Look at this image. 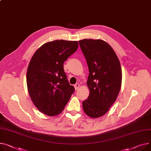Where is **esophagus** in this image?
Instances as JSON below:
<instances>
[{
  "label": "esophagus",
  "mask_w": 151,
  "mask_h": 151,
  "mask_svg": "<svg viewBox=\"0 0 151 151\" xmlns=\"http://www.w3.org/2000/svg\"><path fill=\"white\" fill-rule=\"evenodd\" d=\"M74 87H75V90H77V89H78L79 87V84L78 83H76V84H75Z\"/></svg>",
  "instance_id": "1"
}]
</instances>
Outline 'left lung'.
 <instances>
[{"label":"left lung","mask_w":151,"mask_h":151,"mask_svg":"<svg viewBox=\"0 0 151 151\" xmlns=\"http://www.w3.org/2000/svg\"><path fill=\"white\" fill-rule=\"evenodd\" d=\"M79 44L89 71L90 94L83 108L87 115L96 118L106 114L116 101L122 86L121 65L113 48L103 40L84 39Z\"/></svg>","instance_id":"8db88e82"}]
</instances>
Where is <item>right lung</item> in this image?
I'll use <instances>...</instances> for the list:
<instances>
[{
  "label": "right lung",
  "mask_w": 151,
  "mask_h": 151,
  "mask_svg": "<svg viewBox=\"0 0 151 151\" xmlns=\"http://www.w3.org/2000/svg\"><path fill=\"white\" fill-rule=\"evenodd\" d=\"M78 47V41L56 40L39 47L30 60L27 72L28 93L36 108L48 116L61 114L75 92L63 64Z\"/></svg>",
  "instance_id": "obj_1"
}]
</instances>
